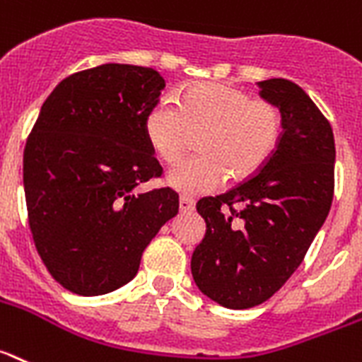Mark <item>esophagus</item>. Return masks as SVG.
Masks as SVG:
<instances>
[{"label":"esophagus","instance_id":"34e87169","mask_svg":"<svg viewBox=\"0 0 362 362\" xmlns=\"http://www.w3.org/2000/svg\"><path fill=\"white\" fill-rule=\"evenodd\" d=\"M194 206H196L194 199H190V197H187V196L179 197V211L181 212H192Z\"/></svg>","mask_w":362,"mask_h":362}]
</instances>
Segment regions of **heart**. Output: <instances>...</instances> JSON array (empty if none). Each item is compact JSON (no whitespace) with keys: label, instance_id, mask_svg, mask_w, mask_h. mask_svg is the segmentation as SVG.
I'll use <instances>...</instances> for the list:
<instances>
[{"label":"heart","instance_id":"obj_1","mask_svg":"<svg viewBox=\"0 0 362 362\" xmlns=\"http://www.w3.org/2000/svg\"><path fill=\"white\" fill-rule=\"evenodd\" d=\"M280 113L267 100H249L242 89L221 82L190 86L156 102L144 119V135L165 163H175L192 144L199 156L166 172L168 187L187 196L212 192L227 174L234 181L255 175L271 159L280 139Z\"/></svg>","mask_w":362,"mask_h":362}]
</instances>
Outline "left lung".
Wrapping results in <instances>:
<instances>
[{
	"mask_svg": "<svg viewBox=\"0 0 362 362\" xmlns=\"http://www.w3.org/2000/svg\"><path fill=\"white\" fill-rule=\"evenodd\" d=\"M282 135L260 172L196 205L206 230L190 267L199 291L228 310L265 302L302 264L333 199L335 139L326 117L286 78L258 82Z\"/></svg>",
	"mask_w": 362,
	"mask_h": 362,
	"instance_id": "1",
	"label": "left lung"
}]
</instances>
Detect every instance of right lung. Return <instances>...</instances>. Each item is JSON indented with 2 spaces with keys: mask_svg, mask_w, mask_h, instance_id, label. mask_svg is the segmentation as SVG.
I'll list each match as a JSON object with an SVG mask.
<instances>
[{
  "mask_svg": "<svg viewBox=\"0 0 362 362\" xmlns=\"http://www.w3.org/2000/svg\"><path fill=\"white\" fill-rule=\"evenodd\" d=\"M165 78L150 67L102 64L67 76L43 102L23 151L29 225L52 278L98 296L132 282L144 249L179 211L144 135Z\"/></svg>",
  "mask_w": 362,
  "mask_h": 362,
  "instance_id": "1",
  "label": "right lung"
}]
</instances>
